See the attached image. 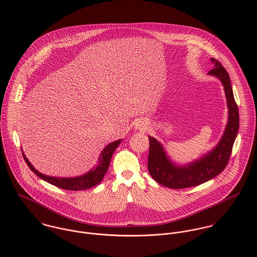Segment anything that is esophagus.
Returning <instances> with one entry per match:
<instances>
[{"mask_svg":"<svg viewBox=\"0 0 257 257\" xmlns=\"http://www.w3.org/2000/svg\"><path fill=\"white\" fill-rule=\"evenodd\" d=\"M136 127H137V130H140V131H146V128L147 127V123L144 121H140L137 123Z\"/></svg>","mask_w":257,"mask_h":257,"instance_id":"obj_1","label":"esophagus"}]
</instances>
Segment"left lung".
Instances as JSON below:
<instances>
[{
    "label": "left lung",
    "mask_w": 257,
    "mask_h": 257,
    "mask_svg": "<svg viewBox=\"0 0 257 257\" xmlns=\"http://www.w3.org/2000/svg\"><path fill=\"white\" fill-rule=\"evenodd\" d=\"M211 61L214 64V68L209 71V74L220 79L226 97L228 119L224 133L213 150L200 159L183 166L173 163L166 155L159 142L152 137H148L149 153L147 167L149 174L156 182L165 187L183 189L205 183L222 172L229 160L239 127L238 108L234 101L228 73L217 59L211 58Z\"/></svg>",
    "instance_id": "left-lung-1"
}]
</instances>
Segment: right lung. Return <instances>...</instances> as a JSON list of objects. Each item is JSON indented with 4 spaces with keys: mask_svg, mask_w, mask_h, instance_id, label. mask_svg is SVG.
Segmentation results:
<instances>
[{
    "mask_svg": "<svg viewBox=\"0 0 257 257\" xmlns=\"http://www.w3.org/2000/svg\"><path fill=\"white\" fill-rule=\"evenodd\" d=\"M120 142H121V140H118L116 142L110 143V145H108L107 147H105L101 153L97 167H95L94 169H91L88 173H86L82 176H78V177H70V178H66V177L62 178L61 177L60 178V177H52V176L41 174L31 164V162L26 157L24 152H23V156L25 158V161L29 165L30 169L32 171H34V173H36L37 176L39 178H41L42 180H44L51 185H54L58 188H61V189H65V190H69V191H80V190H86V189L93 188V187L97 186L98 184L101 183V181L103 180L105 174L107 173V171L109 169L111 155H112L113 151L115 150V148L119 146Z\"/></svg>",
    "mask_w": 257,
    "mask_h": 257,
    "instance_id": "right-lung-1",
    "label": "right lung"
}]
</instances>
